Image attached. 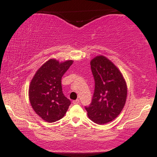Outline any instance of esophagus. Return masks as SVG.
Here are the masks:
<instances>
[{
    "label": "esophagus",
    "mask_w": 157,
    "mask_h": 157,
    "mask_svg": "<svg viewBox=\"0 0 157 157\" xmlns=\"http://www.w3.org/2000/svg\"><path fill=\"white\" fill-rule=\"evenodd\" d=\"M79 103H80V101H79V99H76V100L73 101V104H78Z\"/></svg>",
    "instance_id": "1"
}]
</instances>
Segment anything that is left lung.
Returning a JSON list of instances; mask_svg holds the SVG:
<instances>
[{"label":"left lung","mask_w":157,"mask_h":157,"mask_svg":"<svg viewBox=\"0 0 157 157\" xmlns=\"http://www.w3.org/2000/svg\"><path fill=\"white\" fill-rule=\"evenodd\" d=\"M95 88L91 104L86 106L89 119L104 124L117 118L125 105L127 89L121 73L103 56L91 61Z\"/></svg>","instance_id":"left-lung-1"}]
</instances>
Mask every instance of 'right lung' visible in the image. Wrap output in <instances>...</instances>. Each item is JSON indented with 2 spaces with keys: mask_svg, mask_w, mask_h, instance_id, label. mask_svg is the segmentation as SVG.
<instances>
[{
  "mask_svg": "<svg viewBox=\"0 0 157 157\" xmlns=\"http://www.w3.org/2000/svg\"><path fill=\"white\" fill-rule=\"evenodd\" d=\"M73 61L60 63L54 59L46 62L36 73L29 88V100L35 112L47 122L63 118L71 101L62 91L61 78Z\"/></svg>",
  "mask_w": 157,
  "mask_h": 157,
  "instance_id": "right-lung-1",
  "label": "right lung"
}]
</instances>
